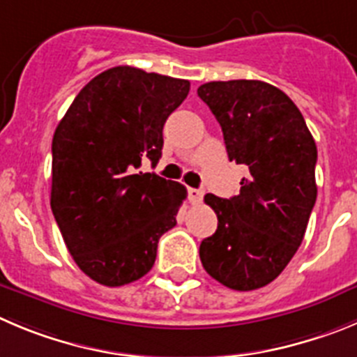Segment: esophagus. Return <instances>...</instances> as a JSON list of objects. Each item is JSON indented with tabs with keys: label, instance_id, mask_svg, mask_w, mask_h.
Instances as JSON below:
<instances>
[{
	"label": "esophagus",
	"instance_id": "obj_1",
	"mask_svg": "<svg viewBox=\"0 0 357 357\" xmlns=\"http://www.w3.org/2000/svg\"><path fill=\"white\" fill-rule=\"evenodd\" d=\"M202 197H204V190H201V188H190L188 190V199L192 204H199V202L202 201Z\"/></svg>",
	"mask_w": 357,
	"mask_h": 357
}]
</instances>
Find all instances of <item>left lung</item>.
<instances>
[{
    "instance_id": "obj_1",
    "label": "left lung",
    "mask_w": 357,
    "mask_h": 357,
    "mask_svg": "<svg viewBox=\"0 0 357 357\" xmlns=\"http://www.w3.org/2000/svg\"><path fill=\"white\" fill-rule=\"evenodd\" d=\"M197 95L222 126L229 160L248 169L238 195L204 197L218 227L201 243V262L225 287L261 289L303 241L317 199V146L296 103L268 82H206Z\"/></svg>"
}]
</instances>
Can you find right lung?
Here are the masks:
<instances>
[{
  "mask_svg": "<svg viewBox=\"0 0 357 357\" xmlns=\"http://www.w3.org/2000/svg\"><path fill=\"white\" fill-rule=\"evenodd\" d=\"M190 91L185 79L114 66L79 91L52 139L51 208L75 264L119 287L153 268L186 188L137 172L162 156V130Z\"/></svg>",
  "mask_w": 357,
  "mask_h": 357,
  "instance_id": "right-lung-1",
  "label": "right lung"
}]
</instances>
